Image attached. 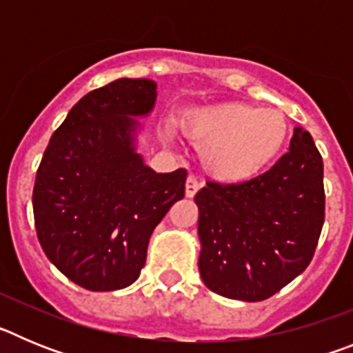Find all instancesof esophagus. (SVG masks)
<instances>
[{
  "label": "esophagus",
  "instance_id": "esophagus-1",
  "mask_svg": "<svg viewBox=\"0 0 353 353\" xmlns=\"http://www.w3.org/2000/svg\"><path fill=\"white\" fill-rule=\"evenodd\" d=\"M199 185H201V183H199V180L196 179V176H192V174H191V176H187V182H185V196H187V198H192V196L198 192Z\"/></svg>",
  "mask_w": 353,
  "mask_h": 353
}]
</instances>
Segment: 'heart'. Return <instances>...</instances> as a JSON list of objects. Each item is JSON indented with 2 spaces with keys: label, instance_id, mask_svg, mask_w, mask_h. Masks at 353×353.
<instances>
[{
  "label": "heart",
  "instance_id": "obj_1",
  "mask_svg": "<svg viewBox=\"0 0 353 353\" xmlns=\"http://www.w3.org/2000/svg\"><path fill=\"white\" fill-rule=\"evenodd\" d=\"M183 134L203 146L208 173L223 182H245L279 155L288 138V121L279 109L244 102H221L191 109L180 120Z\"/></svg>",
  "mask_w": 353,
  "mask_h": 353
}]
</instances>
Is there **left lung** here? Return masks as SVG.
I'll return each mask as SVG.
<instances>
[{
	"mask_svg": "<svg viewBox=\"0 0 353 353\" xmlns=\"http://www.w3.org/2000/svg\"><path fill=\"white\" fill-rule=\"evenodd\" d=\"M194 201L207 288L265 301L313 260L325 219L322 155L311 134L295 127L290 152L267 173L242 183L207 182Z\"/></svg>",
	"mask_w": 353,
	"mask_h": 353,
	"instance_id": "left-lung-1",
	"label": "left lung"
}]
</instances>
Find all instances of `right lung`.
<instances>
[{"label":"right lung","instance_id":"1","mask_svg":"<svg viewBox=\"0 0 353 353\" xmlns=\"http://www.w3.org/2000/svg\"><path fill=\"white\" fill-rule=\"evenodd\" d=\"M157 84L121 79L84 95L52 134L33 187L37 236L70 281L92 292L132 285L148 240L185 194V170L155 173L136 152Z\"/></svg>","mask_w":353,"mask_h":353}]
</instances>
